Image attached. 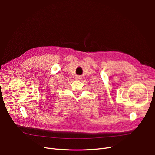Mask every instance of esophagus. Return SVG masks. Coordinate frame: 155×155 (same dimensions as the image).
Returning a JSON list of instances; mask_svg holds the SVG:
<instances>
[{"label":"esophagus","instance_id":"esophagus-1","mask_svg":"<svg viewBox=\"0 0 155 155\" xmlns=\"http://www.w3.org/2000/svg\"><path fill=\"white\" fill-rule=\"evenodd\" d=\"M76 78H77V80H80V79L82 78V77H79V76H78V77H76Z\"/></svg>","mask_w":155,"mask_h":155}]
</instances>
